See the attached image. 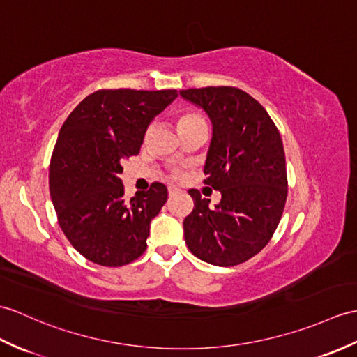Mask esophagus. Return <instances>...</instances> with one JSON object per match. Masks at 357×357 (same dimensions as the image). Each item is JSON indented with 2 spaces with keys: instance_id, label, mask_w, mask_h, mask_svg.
Here are the masks:
<instances>
[{
  "instance_id": "obj_1",
  "label": "esophagus",
  "mask_w": 357,
  "mask_h": 357,
  "mask_svg": "<svg viewBox=\"0 0 357 357\" xmlns=\"http://www.w3.org/2000/svg\"><path fill=\"white\" fill-rule=\"evenodd\" d=\"M178 192H179V190L176 187H173V185L169 187V196H175Z\"/></svg>"
}]
</instances>
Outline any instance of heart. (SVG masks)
Listing matches in <instances>:
<instances>
[{"mask_svg":"<svg viewBox=\"0 0 357 357\" xmlns=\"http://www.w3.org/2000/svg\"><path fill=\"white\" fill-rule=\"evenodd\" d=\"M201 123H205L204 119L195 111H182L176 119V124H178L179 132L185 130V129L192 128V126H196V124H201ZM176 178H181V173H176Z\"/></svg>","mask_w":357,"mask_h":357,"instance_id":"obj_1","label":"heart"}]
</instances>
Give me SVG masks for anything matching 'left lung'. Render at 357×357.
<instances>
[{"mask_svg":"<svg viewBox=\"0 0 357 357\" xmlns=\"http://www.w3.org/2000/svg\"><path fill=\"white\" fill-rule=\"evenodd\" d=\"M179 94L208 114L213 138L204 184L220 202L188 190L195 208L184 219L188 250L214 266H236L269 243L283 214L287 173L283 141L266 109L234 86L182 89Z\"/></svg>","mask_w":357,"mask_h":357,"instance_id":"8db88e82","label":"left lung"}]
</instances>
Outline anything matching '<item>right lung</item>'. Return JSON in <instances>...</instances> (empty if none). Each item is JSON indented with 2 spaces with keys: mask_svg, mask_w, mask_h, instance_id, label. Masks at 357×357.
<instances>
[{
  "mask_svg": "<svg viewBox=\"0 0 357 357\" xmlns=\"http://www.w3.org/2000/svg\"><path fill=\"white\" fill-rule=\"evenodd\" d=\"M176 97V89H98L65 120L50 161V195L63 234L89 261L119 268L146 251L167 187L153 182L126 199L121 164L138 155L147 126Z\"/></svg>",
  "mask_w": 357,
  "mask_h": 357,
  "instance_id": "add662e5",
  "label": "right lung"
}]
</instances>
